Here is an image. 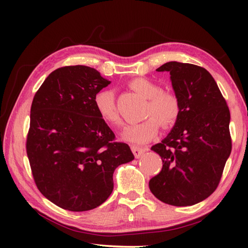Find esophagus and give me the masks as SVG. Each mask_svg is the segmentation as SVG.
Masks as SVG:
<instances>
[{
	"instance_id": "1",
	"label": "esophagus",
	"mask_w": 248,
	"mask_h": 248,
	"mask_svg": "<svg viewBox=\"0 0 248 248\" xmlns=\"http://www.w3.org/2000/svg\"><path fill=\"white\" fill-rule=\"evenodd\" d=\"M131 149H132V152L134 154V156L136 159H139V157H140L147 150H148V148H146V147H140V146H135V145L131 147Z\"/></svg>"
}]
</instances>
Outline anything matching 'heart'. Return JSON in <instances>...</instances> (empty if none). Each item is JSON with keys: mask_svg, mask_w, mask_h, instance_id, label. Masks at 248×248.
Wrapping results in <instances>:
<instances>
[{"mask_svg": "<svg viewBox=\"0 0 248 248\" xmlns=\"http://www.w3.org/2000/svg\"><path fill=\"white\" fill-rule=\"evenodd\" d=\"M134 92L148 99L145 108V120L128 125L121 134V139L131 144L143 145L149 143L159 133L160 123L168 128L176 123L180 115V102L173 93L162 92V88L149 78H139L130 82ZM93 105L104 123L119 125L120 117L116 108L115 94L109 89H102L93 97Z\"/></svg>", "mask_w": 248, "mask_h": 248, "instance_id": "heart-1", "label": "heart"}]
</instances>
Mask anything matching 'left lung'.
<instances>
[{
    "mask_svg": "<svg viewBox=\"0 0 248 248\" xmlns=\"http://www.w3.org/2000/svg\"><path fill=\"white\" fill-rule=\"evenodd\" d=\"M156 71L170 72L180 115L166 138L151 147L163 167L149 188L167 204L193 205L208 198L222 178L231 152L230 112L204 68L168 62Z\"/></svg>",
    "mask_w": 248,
    "mask_h": 248,
    "instance_id": "8db88e82",
    "label": "left lung"
}]
</instances>
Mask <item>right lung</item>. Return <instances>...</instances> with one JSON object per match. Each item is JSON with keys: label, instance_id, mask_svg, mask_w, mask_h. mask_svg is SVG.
Wrapping results in <instances>:
<instances>
[{"label": "right lung", "instance_id": "right-lung-1", "mask_svg": "<svg viewBox=\"0 0 248 248\" xmlns=\"http://www.w3.org/2000/svg\"><path fill=\"white\" fill-rule=\"evenodd\" d=\"M108 84L93 68L67 66L50 73L33 99L26 152L37 187L60 208L99 207L113 192L116 168L134 160L94 108V94Z\"/></svg>", "mask_w": 248, "mask_h": 248}]
</instances>
